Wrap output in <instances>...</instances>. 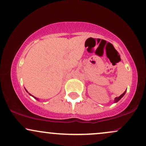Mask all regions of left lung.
<instances>
[{
	"label": "left lung",
	"mask_w": 146,
	"mask_h": 146,
	"mask_svg": "<svg viewBox=\"0 0 146 146\" xmlns=\"http://www.w3.org/2000/svg\"><path fill=\"white\" fill-rule=\"evenodd\" d=\"M125 92H126V90H125V91H124V93H123V94H121V95H120L119 97H117V98H115V103H116V102H117L119 101V100H120L122 98H123V95H125Z\"/></svg>",
	"instance_id": "obj_1"
}]
</instances>
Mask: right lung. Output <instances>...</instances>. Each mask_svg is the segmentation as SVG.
<instances>
[{
    "mask_svg": "<svg viewBox=\"0 0 146 146\" xmlns=\"http://www.w3.org/2000/svg\"><path fill=\"white\" fill-rule=\"evenodd\" d=\"M26 91H27V90H26ZM29 95H31V94H30V93H29ZM31 96H32V95H31ZM32 97H33V98H35V99H36V100H38V99H37V98H35V97H34V96H32Z\"/></svg>",
    "mask_w": 146,
    "mask_h": 146,
    "instance_id": "add662e5",
    "label": "right lung"
}]
</instances>
